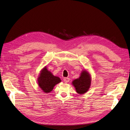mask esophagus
<instances>
[{"label":"esophagus","instance_id":"obj_1","mask_svg":"<svg viewBox=\"0 0 130 130\" xmlns=\"http://www.w3.org/2000/svg\"><path fill=\"white\" fill-rule=\"evenodd\" d=\"M63 80H64V82L65 83H68L69 82L70 78H68V77H64V78H63Z\"/></svg>","mask_w":130,"mask_h":130}]
</instances>
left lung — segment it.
<instances>
[{
    "mask_svg": "<svg viewBox=\"0 0 130 130\" xmlns=\"http://www.w3.org/2000/svg\"><path fill=\"white\" fill-rule=\"evenodd\" d=\"M91 78L90 74L86 70H83L79 78L75 79L72 84L75 87L76 92L80 94L86 93L91 85Z\"/></svg>",
    "mask_w": 130,
    "mask_h": 130,
    "instance_id": "8db88e82",
    "label": "left lung"
}]
</instances>
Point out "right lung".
<instances>
[{
  "label": "right lung",
  "mask_w": 130,
  "mask_h": 130,
  "mask_svg": "<svg viewBox=\"0 0 130 130\" xmlns=\"http://www.w3.org/2000/svg\"><path fill=\"white\" fill-rule=\"evenodd\" d=\"M59 77L54 76L46 67L41 70L38 79V85L45 93H49L53 90L54 86L61 82Z\"/></svg>",
  "instance_id": "add662e5"
}]
</instances>
